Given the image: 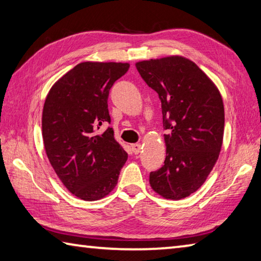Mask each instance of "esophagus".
<instances>
[{
	"label": "esophagus",
	"mask_w": 261,
	"mask_h": 261,
	"mask_svg": "<svg viewBox=\"0 0 261 261\" xmlns=\"http://www.w3.org/2000/svg\"><path fill=\"white\" fill-rule=\"evenodd\" d=\"M131 148H132V151H134L135 154H138L140 149H141V144L137 143V144H132L131 145Z\"/></svg>",
	"instance_id": "1"
}]
</instances>
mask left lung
Here are the masks:
<instances>
[{
    "instance_id": "1",
    "label": "left lung",
    "mask_w": 261,
    "mask_h": 261,
    "mask_svg": "<svg viewBox=\"0 0 261 261\" xmlns=\"http://www.w3.org/2000/svg\"><path fill=\"white\" fill-rule=\"evenodd\" d=\"M162 103L167 156L149 173V184L165 198L180 200L197 191L221 149L225 111L219 91L196 64L167 57L136 64Z\"/></svg>"
}]
</instances>
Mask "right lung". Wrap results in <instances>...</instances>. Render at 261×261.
Segmentation results:
<instances>
[{
  "label": "right lung",
  "mask_w": 261,
  "mask_h": 261,
  "mask_svg": "<svg viewBox=\"0 0 261 261\" xmlns=\"http://www.w3.org/2000/svg\"><path fill=\"white\" fill-rule=\"evenodd\" d=\"M122 63H81L51 88L42 114L48 159L68 191L84 201L106 196L116 186L126 151L108 126V94L129 69Z\"/></svg>",
  "instance_id": "obj_1"
}]
</instances>
